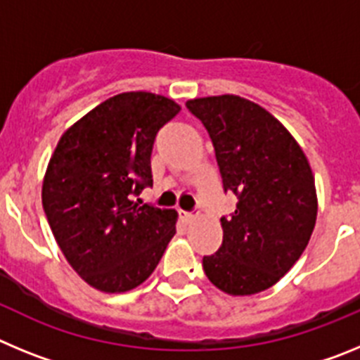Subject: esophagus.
Wrapping results in <instances>:
<instances>
[{
  "label": "esophagus",
  "mask_w": 360,
  "mask_h": 360,
  "mask_svg": "<svg viewBox=\"0 0 360 360\" xmlns=\"http://www.w3.org/2000/svg\"><path fill=\"white\" fill-rule=\"evenodd\" d=\"M178 214H180V219L182 221H186V224H191L193 219L198 216V212H187V211H178Z\"/></svg>",
  "instance_id": "34e87169"
}]
</instances>
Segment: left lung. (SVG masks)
<instances>
[{"mask_svg":"<svg viewBox=\"0 0 360 360\" xmlns=\"http://www.w3.org/2000/svg\"><path fill=\"white\" fill-rule=\"evenodd\" d=\"M214 146L224 189L238 196L221 218L224 241L203 256L209 281L229 295H252L279 281L307 249L317 218L307 155L265 108L238 95L187 101Z\"/></svg>","mask_w":360,"mask_h":360,"instance_id":"1","label":"left lung"}]
</instances>
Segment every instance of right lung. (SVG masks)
<instances>
[{"instance_id": "obj_1", "label": "right lung", "mask_w": 360, "mask_h": 360, "mask_svg": "<svg viewBox=\"0 0 360 360\" xmlns=\"http://www.w3.org/2000/svg\"><path fill=\"white\" fill-rule=\"evenodd\" d=\"M173 98L126 91L98 104L57 142L43 180V209L66 262L90 287L120 294L157 269L176 232V211L135 200L153 186L158 129Z\"/></svg>"}]
</instances>
